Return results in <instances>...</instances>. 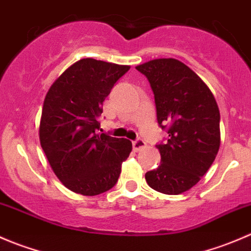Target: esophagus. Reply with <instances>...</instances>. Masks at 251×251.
<instances>
[{
    "label": "esophagus",
    "instance_id": "esophagus-1",
    "mask_svg": "<svg viewBox=\"0 0 251 251\" xmlns=\"http://www.w3.org/2000/svg\"><path fill=\"white\" fill-rule=\"evenodd\" d=\"M144 147H146V142L142 141V140H137V141H135L132 143V148H133V151H141V149L144 148Z\"/></svg>",
    "mask_w": 251,
    "mask_h": 251
}]
</instances>
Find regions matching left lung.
<instances>
[{"label":"left lung","mask_w":251,"mask_h":251,"mask_svg":"<svg viewBox=\"0 0 251 251\" xmlns=\"http://www.w3.org/2000/svg\"><path fill=\"white\" fill-rule=\"evenodd\" d=\"M136 69L151 83L159 125H169L168 142L156 146L160 165L146 174V181L160 193L181 194L201 181L220 149L216 100L206 83L175 58L149 60Z\"/></svg>","instance_id":"1"}]
</instances>
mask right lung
<instances>
[{"mask_svg":"<svg viewBox=\"0 0 251 251\" xmlns=\"http://www.w3.org/2000/svg\"><path fill=\"white\" fill-rule=\"evenodd\" d=\"M130 65L83 58L48 90L40 120V143L53 173L70 191L98 196L115 186L132 151L126 138L97 133L110 90Z\"/></svg>","mask_w":251,"mask_h":251,"instance_id":"right-lung-1","label":"right lung"}]
</instances>
